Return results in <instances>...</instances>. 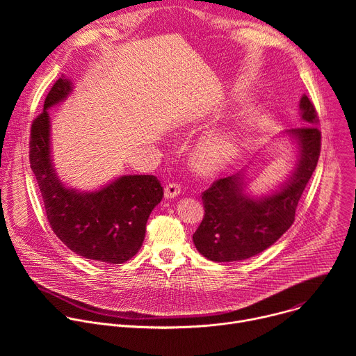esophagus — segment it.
Instances as JSON below:
<instances>
[{"mask_svg": "<svg viewBox=\"0 0 356 356\" xmlns=\"http://www.w3.org/2000/svg\"><path fill=\"white\" fill-rule=\"evenodd\" d=\"M180 191H181L180 184H177V183H169V184H166V187H165V197H166V198H176V197L180 194Z\"/></svg>", "mask_w": 356, "mask_h": 356, "instance_id": "obj_1", "label": "esophagus"}]
</instances>
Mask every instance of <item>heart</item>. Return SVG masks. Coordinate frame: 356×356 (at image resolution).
Returning <instances> with one entry per match:
<instances>
[{
  "instance_id": "1",
  "label": "heart",
  "mask_w": 356,
  "mask_h": 356,
  "mask_svg": "<svg viewBox=\"0 0 356 356\" xmlns=\"http://www.w3.org/2000/svg\"><path fill=\"white\" fill-rule=\"evenodd\" d=\"M234 140L227 132H213L202 139L194 152V168L206 175L221 170L232 156Z\"/></svg>"
}]
</instances>
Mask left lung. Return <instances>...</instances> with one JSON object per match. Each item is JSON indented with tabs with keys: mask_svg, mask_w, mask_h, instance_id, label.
<instances>
[{
	"mask_svg": "<svg viewBox=\"0 0 356 356\" xmlns=\"http://www.w3.org/2000/svg\"><path fill=\"white\" fill-rule=\"evenodd\" d=\"M300 117L307 127L283 132L296 143L297 161L291 175L268 194L248 190L246 168L220 179L202 193L204 218L193 234L202 257L213 262H239L272 246L293 224L298 200L316 170L321 132L314 106L300 98Z\"/></svg>",
	"mask_w": 356,
	"mask_h": 356,
	"instance_id": "left-lung-1",
	"label": "left lung"
}]
</instances>
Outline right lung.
<instances>
[{"instance_id":"obj_1","label":"right lung","mask_w":356,"mask_h":356,"mask_svg":"<svg viewBox=\"0 0 356 356\" xmlns=\"http://www.w3.org/2000/svg\"><path fill=\"white\" fill-rule=\"evenodd\" d=\"M62 76L49 91L43 113L31 131V169L43 197L47 221L58 238L77 255L104 264H124L140 249L147 218L163 197L152 175H124L94 191L66 186L52 159L49 110L73 92Z\"/></svg>"}]
</instances>
